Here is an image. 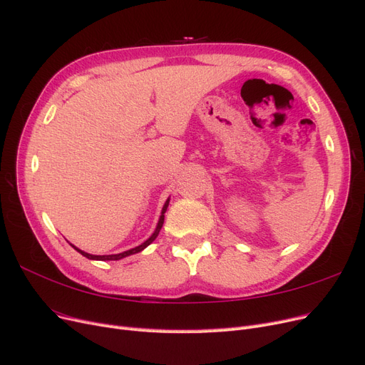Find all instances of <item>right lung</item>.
Instances as JSON below:
<instances>
[{
  "instance_id": "obj_1",
  "label": "right lung",
  "mask_w": 365,
  "mask_h": 365,
  "mask_svg": "<svg viewBox=\"0 0 365 365\" xmlns=\"http://www.w3.org/2000/svg\"><path fill=\"white\" fill-rule=\"evenodd\" d=\"M169 201H170V200L165 201V204H164V207H163V210H161V216H160V220H158L155 231H153L152 236H150L148 240H145L141 245H138V247H135V248L123 251V252H120V254H109V256H94V254H88V252H85V251H82V250H79V248H76L74 245H71V247H73L76 251H79V252L82 254V256H85L86 259H91V260H120V259L130 256V254H137V252L145 250L146 247H149V245L152 244V242L157 239V236H158V233H160V230H161V227H163V224H164V213H165V210H168V207H169Z\"/></svg>"
}]
</instances>
